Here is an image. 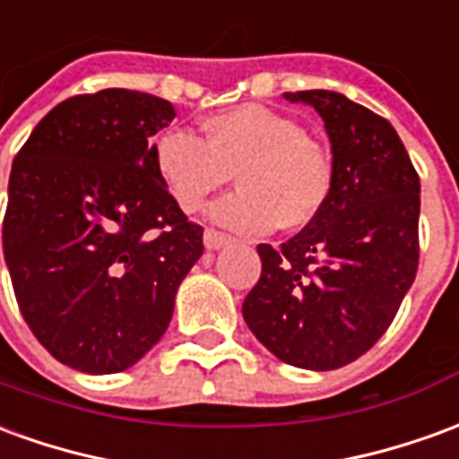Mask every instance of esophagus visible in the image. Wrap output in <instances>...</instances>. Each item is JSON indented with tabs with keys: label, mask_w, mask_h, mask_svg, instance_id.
<instances>
[{
	"label": "esophagus",
	"mask_w": 459,
	"mask_h": 459,
	"mask_svg": "<svg viewBox=\"0 0 459 459\" xmlns=\"http://www.w3.org/2000/svg\"><path fill=\"white\" fill-rule=\"evenodd\" d=\"M230 242H232L230 235L217 232V230H204V247H207V249H222V247L230 245Z\"/></svg>",
	"instance_id": "34e87169"
}]
</instances>
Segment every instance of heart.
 Listing matches in <instances>:
<instances>
[{"mask_svg":"<svg viewBox=\"0 0 459 459\" xmlns=\"http://www.w3.org/2000/svg\"><path fill=\"white\" fill-rule=\"evenodd\" d=\"M155 172L185 214L203 210L230 172L239 190L212 207V220L242 235H264L276 224L301 230L324 212L336 168L324 143L304 126L256 103L203 120V138L183 131L152 145Z\"/></svg>","mask_w":459,"mask_h":459,"instance_id":"1","label":"heart"}]
</instances>
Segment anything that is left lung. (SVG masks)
Instances as JSON below:
<instances>
[{
  "instance_id": "1",
  "label": "left lung",
  "mask_w": 459,
  "mask_h": 459,
  "mask_svg": "<svg viewBox=\"0 0 459 459\" xmlns=\"http://www.w3.org/2000/svg\"><path fill=\"white\" fill-rule=\"evenodd\" d=\"M314 106L333 152L324 212L279 247L259 245L247 326L289 366L333 370L385 333L418 274L420 178L385 118L333 91L287 93Z\"/></svg>"
}]
</instances>
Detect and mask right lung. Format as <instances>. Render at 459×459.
<instances>
[{
    "mask_svg": "<svg viewBox=\"0 0 459 459\" xmlns=\"http://www.w3.org/2000/svg\"><path fill=\"white\" fill-rule=\"evenodd\" d=\"M168 100L103 89L58 103L12 162L2 247L16 304L61 363L118 373L162 339L203 227L152 162Z\"/></svg>",
    "mask_w": 459,
    "mask_h": 459,
    "instance_id": "obj_1",
    "label": "right lung"
}]
</instances>
